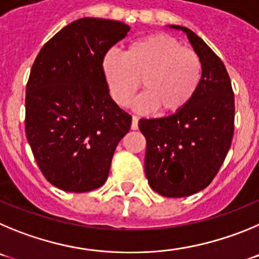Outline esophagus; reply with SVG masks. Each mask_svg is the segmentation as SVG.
Returning <instances> with one entry per match:
<instances>
[{
	"label": "esophagus",
	"mask_w": 259,
	"mask_h": 259,
	"mask_svg": "<svg viewBox=\"0 0 259 259\" xmlns=\"http://www.w3.org/2000/svg\"><path fill=\"white\" fill-rule=\"evenodd\" d=\"M132 129L133 130L138 129V117H137V116H133L132 118Z\"/></svg>",
	"instance_id": "obj_1"
}]
</instances>
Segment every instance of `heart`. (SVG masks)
Returning <instances> with one entry per match:
<instances>
[{
	"label": "heart",
	"instance_id": "1",
	"mask_svg": "<svg viewBox=\"0 0 259 259\" xmlns=\"http://www.w3.org/2000/svg\"><path fill=\"white\" fill-rule=\"evenodd\" d=\"M102 72L109 94L118 106H126L142 86L144 92L133 102L138 112L161 109L173 115L186 108L201 80V60L196 51L183 48L166 33L135 39L124 54L108 50L102 59Z\"/></svg>",
	"mask_w": 259,
	"mask_h": 259
}]
</instances>
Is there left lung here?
<instances>
[{
    "instance_id": "obj_1",
    "label": "left lung",
    "mask_w": 259,
    "mask_h": 259,
    "mask_svg": "<svg viewBox=\"0 0 259 259\" xmlns=\"http://www.w3.org/2000/svg\"><path fill=\"white\" fill-rule=\"evenodd\" d=\"M183 31L201 60L197 92L181 112L141 118L146 137L144 171L151 188L166 197H185L208 187L227 156L234 137L235 98L222 60L191 29Z\"/></svg>"
}]
</instances>
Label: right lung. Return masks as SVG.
Masks as SVG:
<instances>
[{"label":"right lung","instance_id":"right-lung-1","mask_svg":"<svg viewBox=\"0 0 259 259\" xmlns=\"http://www.w3.org/2000/svg\"><path fill=\"white\" fill-rule=\"evenodd\" d=\"M130 27L82 18L60 29L39 50L25 94V134L51 185L88 192L104 185L132 116L109 95L102 59Z\"/></svg>","mask_w":259,"mask_h":259}]
</instances>
